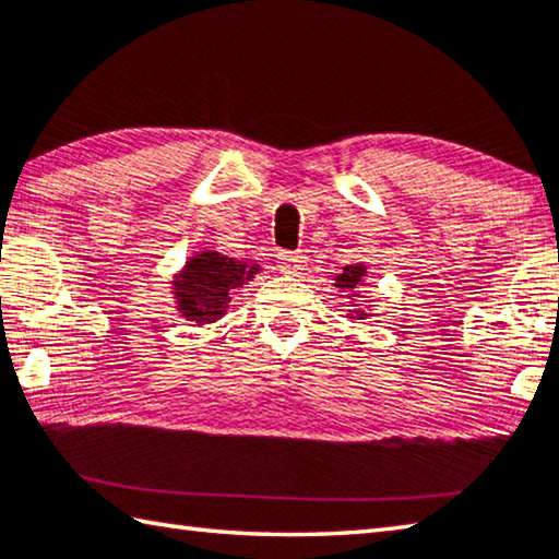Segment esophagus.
I'll return each mask as SVG.
<instances>
[{
    "instance_id": "1",
    "label": "esophagus",
    "mask_w": 559,
    "mask_h": 559,
    "mask_svg": "<svg viewBox=\"0 0 559 559\" xmlns=\"http://www.w3.org/2000/svg\"><path fill=\"white\" fill-rule=\"evenodd\" d=\"M278 263L286 273H300L302 266H306V257H300V253H293V251H281Z\"/></svg>"
}]
</instances>
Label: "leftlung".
Returning a JSON list of instances; mask_svg holds the SVG:
<instances>
[{
    "mask_svg": "<svg viewBox=\"0 0 559 559\" xmlns=\"http://www.w3.org/2000/svg\"><path fill=\"white\" fill-rule=\"evenodd\" d=\"M364 276H367V269H364L361 263H357V266H344V271L337 276V283H334V286H337L340 290H354L359 286ZM364 314H367V312L357 310L359 320H364Z\"/></svg>",
    "mask_w": 559,
    "mask_h": 559,
    "instance_id": "left-lung-1",
    "label": "left lung"
}]
</instances>
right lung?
Wrapping results in <instances>:
<instances>
[{"label": "right lung", "mask_w": 559, "mask_h": 559, "mask_svg": "<svg viewBox=\"0 0 559 559\" xmlns=\"http://www.w3.org/2000/svg\"><path fill=\"white\" fill-rule=\"evenodd\" d=\"M253 273H259L257 263L249 266L217 251L195 253L174 281L180 314L198 324L219 320L229 308V290L245 286Z\"/></svg>", "instance_id": "right-lung-1"}]
</instances>
